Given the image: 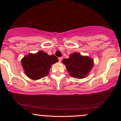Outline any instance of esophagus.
Returning <instances> with one entry per match:
<instances>
[{
    "label": "esophagus",
    "mask_w": 121,
    "mask_h": 121,
    "mask_svg": "<svg viewBox=\"0 0 121 121\" xmlns=\"http://www.w3.org/2000/svg\"><path fill=\"white\" fill-rule=\"evenodd\" d=\"M62 60V58L61 57H59V61L60 62Z\"/></svg>",
    "instance_id": "obj_1"
}]
</instances>
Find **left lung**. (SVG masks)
<instances>
[{"instance_id": "left-lung-1", "label": "left lung", "mask_w": 121, "mask_h": 121, "mask_svg": "<svg viewBox=\"0 0 121 121\" xmlns=\"http://www.w3.org/2000/svg\"><path fill=\"white\" fill-rule=\"evenodd\" d=\"M62 62L72 77L83 78L86 76L93 66V61L87 56H82L78 53H73L69 59H65Z\"/></svg>"}]
</instances>
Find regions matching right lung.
<instances>
[{
    "label": "right lung",
    "instance_id": "add662e5",
    "mask_svg": "<svg viewBox=\"0 0 121 121\" xmlns=\"http://www.w3.org/2000/svg\"><path fill=\"white\" fill-rule=\"evenodd\" d=\"M58 61L57 57L54 55L49 56L41 51L24 57L22 60V65L29 78L39 80L47 76L52 65Z\"/></svg>",
    "mask_w": 121,
    "mask_h": 121
}]
</instances>
